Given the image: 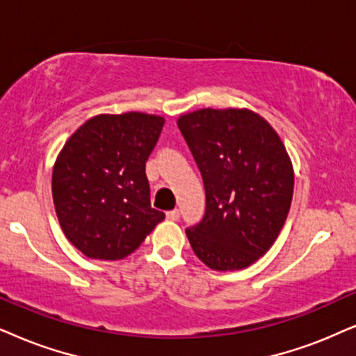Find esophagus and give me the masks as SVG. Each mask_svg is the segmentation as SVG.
I'll return each instance as SVG.
<instances>
[{"label": "esophagus", "instance_id": "34e87169", "mask_svg": "<svg viewBox=\"0 0 356 356\" xmlns=\"http://www.w3.org/2000/svg\"><path fill=\"white\" fill-rule=\"evenodd\" d=\"M165 218L170 220V222H175V220H179V210H169L168 213H165Z\"/></svg>", "mask_w": 356, "mask_h": 356}]
</instances>
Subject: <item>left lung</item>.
Listing matches in <instances>:
<instances>
[{
    "label": "left lung",
    "mask_w": 356,
    "mask_h": 356,
    "mask_svg": "<svg viewBox=\"0 0 356 356\" xmlns=\"http://www.w3.org/2000/svg\"><path fill=\"white\" fill-rule=\"evenodd\" d=\"M177 126L205 187V215L187 228L193 253L215 271L248 268L271 248L289 213L294 169L284 143L248 108H202Z\"/></svg>",
    "instance_id": "left-lung-1"
}]
</instances>
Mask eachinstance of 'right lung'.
Here are the masks:
<instances>
[{"label": "right lung", "instance_id": "add662e5", "mask_svg": "<svg viewBox=\"0 0 356 356\" xmlns=\"http://www.w3.org/2000/svg\"><path fill=\"white\" fill-rule=\"evenodd\" d=\"M164 118L129 111L97 115L58 152L52 170L56 213L67 240L92 259H123L165 215L149 199L146 161Z\"/></svg>", "mask_w": 356, "mask_h": 356}]
</instances>
